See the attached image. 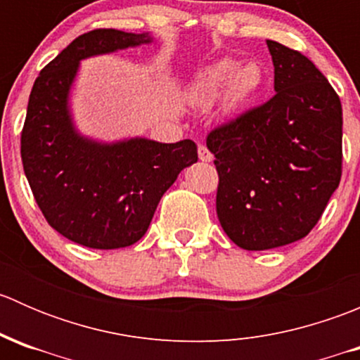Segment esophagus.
<instances>
[{
  "instance_id": "esophagus-1",
  "label": "esophagus",
  "mask_w": 360,
  "mask_h": 360,
  "mask_svg": "<svg viewBox=\"0 0 360 360\" xmlns=\"http://www.w3.org/2000/svg\"><path fill=\"white\" fill-rule=\"evenodd\" d=\"M198 158H200L202 162H212L214 155L210 153L209 150H207V146H203V144H200V146H198Z\"/></svg>"
}]
</instances>
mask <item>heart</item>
<instances>
[{"label": "heart", "mask_w": 360, "mask_h": 360, "mask_svg": "<svg viewBox=\"0 0 360 360\" xmlns=\"http://www.w3.org/2000/svg\"><path fill=\"white\" fill-rule=\"evenodd\" d=\"M228 86V99L233 104L248 103L254 97L263 83V72L256 64H245L238 68L237 63L230 59L219 60L207 69H203L195 83V94L203 101H212Z\"/></svg>", "instance_id": "heart-1"}]
</instances>
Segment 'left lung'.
<instances>
[{
    "mask_svg": "<svg viewBox=\"0 0 360 360\" xmlns=\"http://www.w3.org/2000/svg\"><path fill=\"white\" fill-rule=\"evenodd\" d=\"M275 96L216 127V210L224 233L245 250L307 237L341 179L340 97L308 57L266 39Z\"/></svg>",
    "mask_w": 360,
    "mask_h": 360,
    "instance_id": "8db88e82",
    "label": "left lung"
}]
</instances>
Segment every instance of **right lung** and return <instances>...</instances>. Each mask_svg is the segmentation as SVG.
<instances>
[{"label":"right lung","mask_w":360,"mask_h":360,"mask_svg":"<svg viewBox=\"0 0 360 360\" xmlns=\"http://www.w3.org/2000/svg\"><path fill=\"white\" fill-rule=\"evenodd\" d=\"M150 41L146 32H85L41 69L29 96L20 134L25 177L50 226L85 248L136 244L163 193L198 160L190 139L163 144L136 137L103 144L72 127L68 99L79 60Z\"/></svg>","instance_id":"add662e5"}]
</instances>
